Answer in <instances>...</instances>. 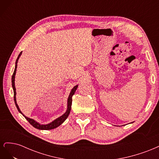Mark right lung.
<instances>
[{
  "instance_id": "1",
  "label": "right lung",
  "mask_w": 159,
  "mask_h": 159,
  "mask_svg": "<svg viewBox=\"0 0 159 159\" xmlns=\"http://www.w3.org/2000/svg\"><path fill=\"white\" fill-rule=\"evenodd\" d=\"M21 54H22V52L20 53V54H19V55L17 57V59L16 60L15 69H14V73H13L12 76V86L13 91H14V103H15V105H16V107L18 111L20 112L21 114L23 115V113L20 111V109H19L18 105L16 103V88H15V86H14V78H15L16 71V68H17V63H18V60L19 59V57H20ZM78 85H75V87H74V88L72 89L71 91V93H70V94L69 95V98L68 99V109H67L66 112L63 115H61V116L59 118L56 119V120H54V121H52V123H50L49 124H47V125H40L38 123H37L36 121H34V119H30V118L26 117L25 115H23V116L25 117L27 121L30 123L31 125H32L34 127H35L38 129L50 130V129H55V128L57 127L58 126H60L61 123H63V122L68 117V115H69V114L70 113V111H71V103H72V96H73V95L75 93L76 89L78 88Z\"/></svg>"
}]
</instances>
